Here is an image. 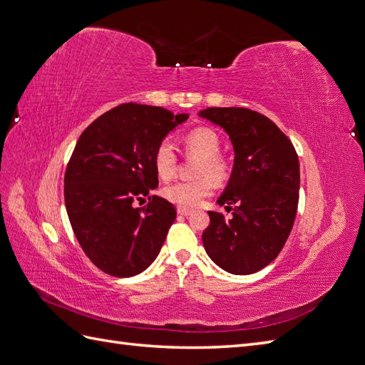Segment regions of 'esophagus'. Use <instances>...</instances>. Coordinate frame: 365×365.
<instances>
[{
  "mask_svg": "<svg viewBox=\"0 0 365 365\" xmlns=\"http://www.w3.org/2000/svg\"><path fill=\"white\" fill-rule=\"evenodd\" d=\"M177 213H179L180 216H190L192 213V210L186 208V207H179V208H177Z\"/></svg>",
  "mask_w": 365,
  "mask_h": 365,
  "instance_id": "obj_1",
  "label": "esophagus"
}]
</instances>
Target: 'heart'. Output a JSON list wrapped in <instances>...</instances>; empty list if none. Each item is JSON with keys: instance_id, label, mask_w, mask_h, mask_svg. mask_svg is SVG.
I'll return each mask as SVG.
<instances>
[{"instance_id": "1", "label": "heart", "mask_w": 365, "mask_h": 365, "mask_svg": "<svg viewBox=\"0 0 365 365\" xmlns=\"http://www.w3.org/2000/svg\"><path fill=\"white\" fill-rule=\"evenodd\" d=\"M183 144L188 154L200 158L196 168L199 179L169 183L163 188V196L179 207H196L213 191V180L219 183L227 179L228 163L224 157L219 155L221 140L208 127H199L186 133ZM154 166L160 179L168 180L174 175L177 157L169 140H163L155 148Z\"/></svg>"}]
</instances>
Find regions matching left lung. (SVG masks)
I'll list each match as a JSON object with an SVG mask.
<instances>
[{
  "instance_id": "1",
  "label": "left lung",
  "mask_w": 365,
  "mask_h": 365,
  "mask_svg": "<svg viewBox=\"0 0 365 365\" xmlns=\"http://www.w3.org/2000/svg\"><path fill=\"white\" fill-rule=\"evenodd\" d=\"M199 116L222 127L235 150L219 205L202 235L207 255L225 272L250 275L270 264L289 236L299 205L300 165L289 138L258 112L208 107Z\"/></svg>"
}]
</instances>
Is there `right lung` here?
Here are the masks:
<instances>
[{"instance_id":"1","label":"right lung","mask_w":365,"mask_h":365,"mask_svg":"<svg viewBox=\"0 0 365 365\" xmlns=\"http://www.w3.org/2000/svg\"><path fill=\"white\" fill-rule=\"evenodd\" d=\"M188 120L166 108L123 104L82 132L65 173V207L82 250L103 272L127 278L158 257L175 208L158 186L155 148ZM144 197L148 206L134 207ZM141 205V203H140Z\"/></svg>"}]
</instances>
